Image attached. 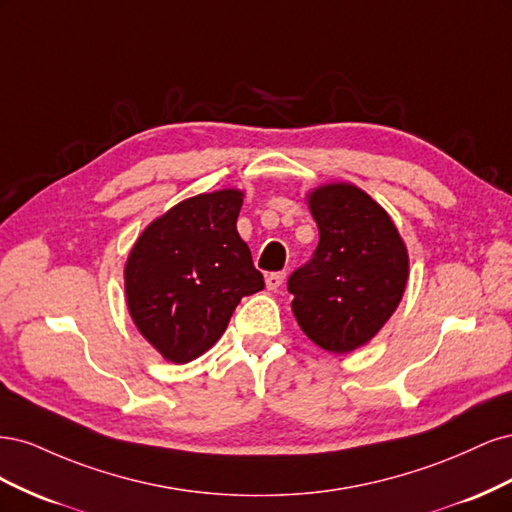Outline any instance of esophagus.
<instances>
[{
  "instance_id": "34e87169",
  "label": "esophagus",
  "mask_w": 512,
  "mask_h": 512,
  "mask_svg": "<svg viewBox=\"0 0 512 512\" xmlns=\"http://www.w3.org/2000/svg\"><path fill=\"white\" fill-rule=\"evenodd\" d=\"M284 280H286V273H284V271H275V273H269V275L265 277V282H267V288H269V290H277V288H280V286L284 284Z\"/></svg>"
}]
</instances>
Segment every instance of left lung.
Wrapping results in <instances>:
<instances>
[{
  "label": "left lung",
  "mask_w": 512,
  "mask_h": 512,
  "mask_svg": "<svg viewBox=\"0 0 512 512\" xmlns=\"http://www.w3.org/2000/svg\"><path fill=\"white\" fill-rule=\"evenodd\" d=\"M309 211L320 241L288 277L292 312L314 344L346 354L393 316L408 282V252L389 213L350 183L314 190Z\"/></svg>",
  "instance_id": "obj_1"
}]
</instances>
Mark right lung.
Returning <instances> with one entry per match:
<instances>
[{"instance_id":"obj_1","label":"right lung","mask_w":512,"mask_h":512,"mask_svg":"<svg viewBox=\"0 0 512 512\" xmlns=\"http://www.w3.org/2000/svg\"><path fill=\"white\" fill-rule=\"evenodd\" d=\"M241 203L237 190L192 196L149 224L132 247L130 316L168 361L190 363L207 352L239 301L265 288L237 232Z\"/></svg>"}]
</instances>
